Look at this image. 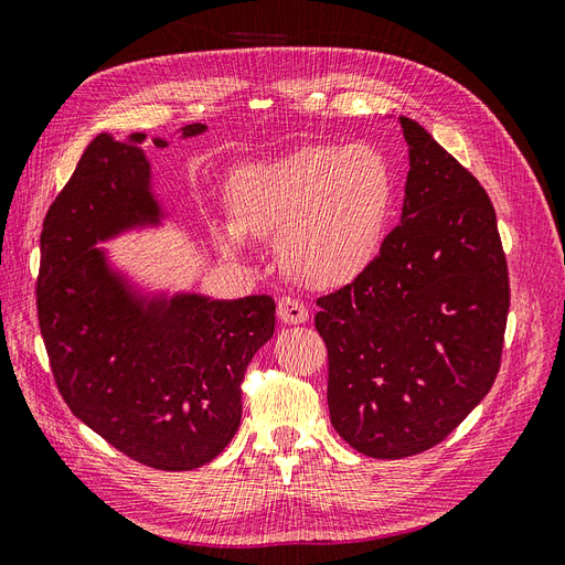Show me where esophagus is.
<instances>
[{"label": "esophagus", "instance_id": "1", "mask_svg": "<svg viewBox=\"0 0 565 565\" xmlns=\"http://www.w3.org/2000/svg\"><path fill=\"white\" fill-rule=\"evenodd\" d=\"M278 318L285 322V324H301L309 320V309L306 306L292 297H282L278 301Z\"/></svg>", "mask_w": 565, "mask_h": 565}]
</instances>
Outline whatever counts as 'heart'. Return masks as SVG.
<instances>
[{
  "mask_svg": "<svg viewBox=\"0 0 565 565\" xmlns=\"http://www.w3.org/2000/svg\"><path fill=\"white\" fill-rule=\"evenodd\" d=\"M396 193V174L374 146H299L237 169L228 185L233 221H216L214 235L228 254H243L247 237H276L289 278L337 289L377 262Z\"/></svg>",
  "mask_w": 565,
  "mask_h": 565,
  "instance_id": "b5f03b06",
  "label": "heart"
}]
</instances>
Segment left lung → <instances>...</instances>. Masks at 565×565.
<instances>
[{
  "mask_svg": "<svg viewBox=\"0 0 565 565\" xmlns=\"http://www.w3.org/2000/svg\"><path fill=\"white\" fill-rule=\"evenodd\" d=\"M398 122L409 160L401 224L316 316L334 431L377 459L434 448L486 398L509 313L488 193L415 119Z\"/></svg>",
  "mask_w": 565,
  "mask_h": 565,
  "instance_id": "8db88e82",
  "label": "left lung"
}]
</instances>
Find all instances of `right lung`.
<instances>
[{
  "mask_svg": "<svg viewBox=\"0 0 565 565\" xmlns=\"http://www.w3.org/2000/svg\"><path fill=\"white\" fill-rule=\"evenodd\" d=\"M204 131L185 125L174 134ZM146 139L98 134L49 207L40 328L61 396L79 422L141 465L191 471L241 426V384L276 330V301L152 285L100 247L169 221ZM152 143L169 146L162 136Z\"/></svg>",
  "mask_w": 565,
  "mask_h": 565,
  "instance_id": "obj_1",
  "label": "right lung"
}]
</instances>
